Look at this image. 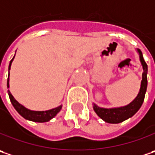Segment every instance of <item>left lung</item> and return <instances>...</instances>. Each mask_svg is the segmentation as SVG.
I'll use <instances>...</instances> for the list:
<instances>
[{
	"label": "left lung",
	"mask_w": 155,
	"mask_h": 155,
	"mask_svg": "<svg viewBox=\"0 0 155 155\" xmlns=\"http://www.w3.org/2000/svg\"><path fill=\"white\" fill-rule=\"evenodd\" d=\"M137 52L139 54V57L140 63L142 65L143 73H142V80L140 83V87L137 96L135 99L127 106L119 107H112V108H105L101 107L95 103H93V108L96 113L99 117L102 119L105 122L112 123V124H117L124 121L126 120L131 118L134 115L138 110L140 108L141 105L144 101L145 94L147 92V65L144 61V58L142 55L141 51L137 48Z\"/></svg>",
	"instance_id": "8db88e82"
}]
</instances>
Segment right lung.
I'll use <instances>...</instances> for the list:
<instances>
[{
	"mask_svg": "<svg viewBox=\"0 0 155 155\" xmlns=\"http://www.w3.org/2000/svg\"><path fill=\"white\" fill-rule=\"evenodd\" d=\"M14 58H15V56L10 61L9 66H8V81H7L8 88H9V70H10L11 64H12V62L14 61ZM8 96H9V99H10L11 103L14 106V107L15 108V110L24 119L31 120V121H35V122H47V121H49L51 119H53L59 112L61 111V109L62 107V105H61L57 107L52 108V109H49V110H46V111H34V110L28 109L24 106L20 104L14 98V96L12 95L10 91L8 90Z\"/></svg>",
	"mask_w": 155,
	"mask_h": 155,
	"instance_id": "1",
	"label": "right lung"
}]
</instances>
